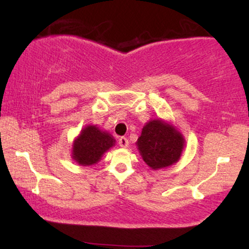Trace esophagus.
<instances>
[{
  "label": "esophagus",
  "instance_id": "esophagus-1",
  "mask_svg": "<svg viewBox=\"0 0 249 249\" xmlns=\"http://www.w3.org/2000/svg\"><path fill=\"white\" fill-rule=\"evenodd\" d=\"M119 145H120L121 147H124V148L128 147V146H129V141L125 137H120V138H119Z\"/></svg>",
  "mask_w": 249,
  "mask_h": 249
}]
</instances>
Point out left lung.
I'll return each mask as SVG.
<instances>
[{
	"label": "left lung",
	"instance_id": "8db88e82",
	"mask_svg": "<svg viewBox=\"0 0 249 249\" xmlns=\"http://www.w3.org/2000/svg\"><path fill=\"white\" fill-rule=\"evenodd\" d=\"M136 144L146 164L153 170H159L179 161L185 147V138L175 125L155 119L144 125Z\"/></svg>",
	"mask_w": 249,
	"mask_h": 249
}]
</instances>
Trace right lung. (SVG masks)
Returning <instances> with one entry per match:
<instances>
[{"label": "right lung", "instance_id": "obj_1", "mask_svg": "<svg viewBox=\"0 0 249 249\" xmlns=\"http://www.w3.org/2000/svg\"><path fill=\"white\" fill-rule=\"evenodd\" d=\"M115 139L96 125L85 127L72 145V159L80 165H93L112 146Z\"/></svg>", "mask_w": 249, "mask_h": 249}]
</instances>
